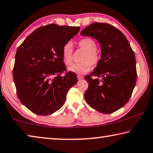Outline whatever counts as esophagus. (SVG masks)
<instances>
[{
    "label": "esophagus",
    "instance_id": "34e87169",
    "mask_svg": "<svg viewBox=\"0 0 153 153\" xmlns=\"http://www.w3.org/2000/svg\"><path fill=\"white\" fill-rule=\"evenodd\" d=\"M77 79H78L79 80H80V79H84V76H80V75H78V76H77Z\"/></svg>",
    "mask_w": 153,
    "mask_h": 153
}]
</instances>
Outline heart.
Segmentation results:
<instances>
[{
  "label": "heart",
  "instance_id": "1",
  "mask_svg": "<svg viewBox=\"0 0 153 153\" xmlns=\"http://www.w3.org/2000/svg\"><path fill=\"white\" fill-rule=\"evenodd\" d=\"M79 47L85 51L81 58L80 63L72 65L68 71L76 74H84L90 71L92 64L97 65L99 62L100 53L97 50V45L95 41L90 38H84L77 42ZM62 59L66 65H70L73 61V45L67 42L62 49Z\"/></svg>",
  "mask_w": 153,
  "mask_h": 153
}]
</instances>
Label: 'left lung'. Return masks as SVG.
<instances>
[{
    "mask_svg": "<svg viewBox=\"0 0 153 153\" xmlns=\"http://www.w3.org/2000/svg\"><path fill=\"white\" fill-rule=\"evenodd\" d=\"M80 34L95 38L101 48L97 67L84 77L88 82L85 100L98 112L112 113L123 107L132 94L137 79L135 54L123 33L108 24L94 23Z\"/></svg>",
    "mask_w": 153,
    "mask_h": 153,
    "instance_id": "obj_1",
    "label": "left lung"
}]
</instances>
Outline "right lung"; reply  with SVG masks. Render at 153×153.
<instances>
[{"mask_svg":"<svg viewBox=\"0 0 153 153\" xmlns=\"http://www.w3.org/2000/svg\"><path fill=\"white\" fill-rule=\"evenodd\" d=\"M79 30L53 24L45 25L33 31L18 47L14 83L21 102L33 113L48 115L60 109L69 90L77 84L76 74L61 76L66 71L62 49Z\"/></svg>","mask_w":153,"mask_h":153,"instance_id":"1","label":"right lung"}]
</instances>
